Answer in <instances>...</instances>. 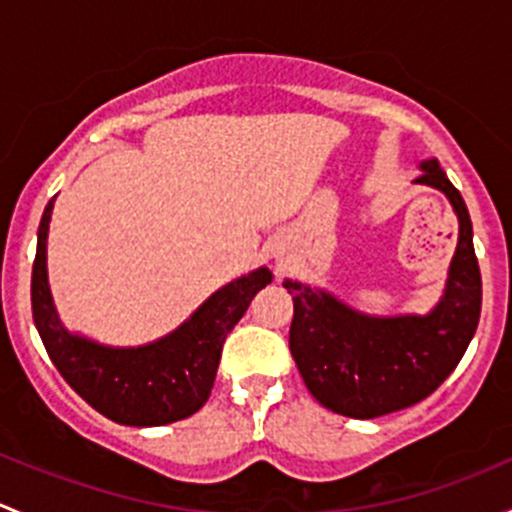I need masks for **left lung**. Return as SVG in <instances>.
<instances>
[{"instance_id":"obj_1","label":"left lung","mask_w":512,"mask_h":512,"mask_svg":"<svg viewBox=\"0 0 512 512\" xmlns=\"http://www.w3.org/2000/svg\"><path fill=\"white\" fill-rule=\"evenodd\" d=\"M418 168L414 183L441 190L458 218L446 287L431 312L376 317L322 287L282 282L294 302L289 352L309 394L334 414L376 418L418 404L448 379L476 334L480 270L471 215L438 160Z\"/></svg>"}]
</instances>
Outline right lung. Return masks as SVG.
<instances>
[{
    "label": "right lung",
    "mask_w": 512,
    "mask_h": 512,
    "mask_svg": "<svg viewBox=\"0 0 512 512\" xmlns=\"http://www.w3.org/2000/svg\"><path fill=\"white\" fill-rule=\"evenodd\" d=\"M54 200L36 232L32 312L49 359L66 384L98 414L123 426H165L203 409L213 391L225 337L252 297L272 282L267 267L247 272L210 294L178 329L141 347H108L61 324L46 275V237Z\"/></svg>",
    "instance_id": "obj_1"
}]
</instances>
